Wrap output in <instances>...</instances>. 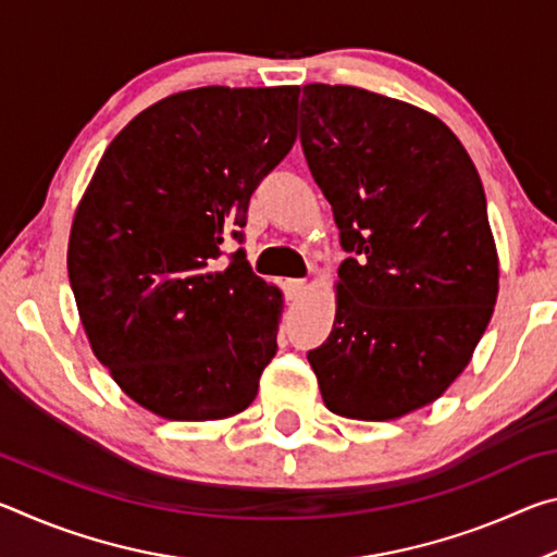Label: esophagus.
Masks as SVG:
<instances>
[{"mask_svg":"<svg viewBox=\"0 0 557 557\" xmlns=\"http://www.w3.org/2000/svg\"><path fill=\"white\" fill-rule=\"evenodd\" d=\"M305 289H307V282H305V280H287V282H285V295H287V299H292V301L305 295Z\"/></svg>","mask_w":557,"mask_h":557,"instance_id":"esophagus-1","label":"esophagus"}]
</instances>
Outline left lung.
I'll return each instance as SVG.
<instances>
[{"label":"left lung","instance_id":"obj_1","mask_svg":"<svg viewBox=\"0 0 557 557\" xmlns=\"http://www.w3.org/2000/svg\"><path fill=\"white\" fill-rule=\"evenodd\" d=\"M299 139L348 252L307 358L332 412L400 418L449 388L494 314L482 178L445 122L354 86L301 88Z\"/></svg>","mask_w":557,"mask_h":557}]
</instances>
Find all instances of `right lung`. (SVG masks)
<instances>
[{
	"label": "right lung",
	"mask_w": 557,
	"mask_h": 557,
	"mask_svg": "<svg viewBox=\"0 0 557 557\" xmlns=\"http://www.w3.org/2000/svg\"><path fill=\"white\" fill-rule=\"evenodd\" d=\"M299 88L184 90L112 139L75 211L69 277L92 354L166 420H221L256 400L282 295L243 248L258 184L295 145Z\"/></svg>",
	"instance_id": "right-lung-1"
}]
</instances>
